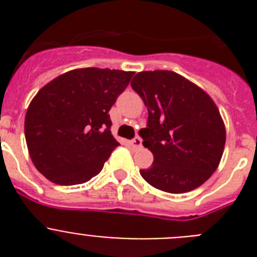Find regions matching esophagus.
Here are the masks:
<instances>
[{"label":"esophagus","mask_w":257,"mask_h":257,"mask_svg":"<svg viewBox=\"0 0 257 257\" xmlns=\"http://www.w3.org/2000/svg\"><path fill=\"white\" fill-rule=\"evenodd\" d=\"M130 144H131V147H133V148H140V147H142V144H143V140L140 139V138H135V139L131 140Z\"/></svg>","instance_id":"1"}]
</instances>
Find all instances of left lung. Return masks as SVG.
I'll return each instance as SVG.
<instances>
[{"label": "left lung", "mask_w": 257, "mask_h": 257, "mask_svg": "<svg viewBox=\"0 0 257 257\" xmlns=\"http://www.w3.org/2000/svg\"><path fill=\"white\" fill-rule=\"evenodd\" d=\"M131 87L148 109V124L139 135L154 161L140 170L143 179L174 194L201 187L216 171L225 147V126L216 104L171 70L139 72Z\"/></svg>", "instance_id": "1"}]
</instances>
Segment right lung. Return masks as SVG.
Segmentation results:
<instances>
[{
  "instance_id": "obj_1",
  "label": "right lung",
  "mask_w": 257,
  "mask_h": 257,
  "mask_svg": "<svg viewBox=\"0 0 257 257\" xmlns=\"http://www.w3.org/2000/svg\"><path fill=\"white\" fill-rule=\"evenodd\" d=\"M134 72L81 68L56 77L27 109L24 133L36 169L52 183L76 185L103 170L119 143L109 110Z\"/></svg>"
}]
</instances>
